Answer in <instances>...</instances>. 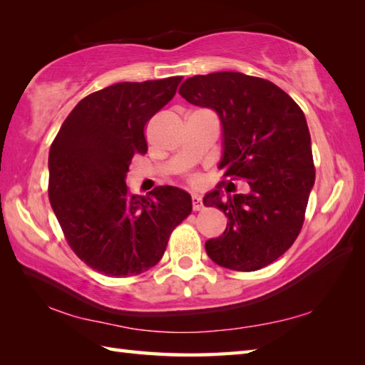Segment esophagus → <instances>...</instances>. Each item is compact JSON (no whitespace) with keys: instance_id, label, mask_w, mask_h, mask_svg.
I'll return each instance as SVG.
<instances>
[{"instance_id":"34e87169","label":"esophagus","mask_w":365,"mask_h":365,"mask_svg":"<svg viewBox=\"0 0 365 365\" xmlns=\"http://www.w3.org/2000/svg\"><path fill=\"white\" fill-rule=\"evenodd\" d=\"M192 208H195L196 212H199V210H202L204 208V204H202V199H200L197 195H195L192 196Z\"/></svg>"}]
</instances>
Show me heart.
<instances>
[{"instance_id": "obj_1", "label": "heart", "mask_w": 365, "mask_h": 365, "mask_svg": "<svg viewBox=\"0 0 365 365\" xmlns=\"http://www.w3.org/2000/svg\"><path fill=\"white\" fill-rule=\"evenodd\" d=\"M191 182H192V183H199V177H196V175L191 177Z\"/></svg>"}]
</instances>
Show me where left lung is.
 I'll return each instance as SVG.
<instances>
[{"label":"left lung","instance_id":"8db88e82","mask_svg":"<svg viewBox=\"0 0 365 365\" xmlns=\"http://www.w3.org/2000/svg\"><path fill=\"white\" fill-rule=\"evenodd\" d=\"M178 92L187 102L218 113L222 177L247 185L245 195L224 199L220 182L204 197L205 207H218L227 216L224 234L205 243L208 257L235 271L269 265L299 235L315 182L304 113L274 83L240 72L196 75Z\"/></svg>","mask_w":365,"mask_h":365}]
</instances>
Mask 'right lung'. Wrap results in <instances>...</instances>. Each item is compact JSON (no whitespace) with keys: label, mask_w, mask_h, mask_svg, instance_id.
Here are the masks:
<instances>
[{"label":"right lung","mask_w":365,"mask_h":365,"mask_svg":"<svg viewBox=\"0 0 365 365\" xmlns=\"http://www.w3.org/2000/svg\"><path fill=\"white\" fill-rule=\"evenodd\" d=\"M182 76L118 83L76 105L50 147L48 197L68 246L92 269L127 277L155 267L173 230L192 210L191 196L157 187L128 191L125 175L147 152V122L175 96Z\"/></svg>","instance_id":"obj_1"}]
</instances>
